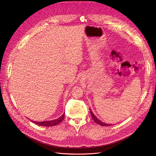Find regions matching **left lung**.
<instances>
[{
	"label": "left lung",
	"instance_id": "obj_1",
	"mask_svg": "<svg viewBox=\"0 0 156 156\" xmlns=\"http://www.w3.org/2000/svg\"><path fill=\"white\" fill-rule=\"evenodd\" d=\"M90 113H91V117H92V119H93V120H94L96 123H98V124H99V125H101V126H111V125H112L111 124H107V123H104V122L100 121V120L93 114V113L92 112V111H91V110L90 108Z\"/></svg>",
	"mask_w": 156,
	"mask_h": 156
}]
</instances>
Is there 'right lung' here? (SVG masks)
<instances>
[{
  "label": "right lung",
  "mask_w": 156,
  "mask_h": 156,
  "mask_svg": "<svg viewBox=\"0 0 156 156\" xmlns=\"http://www.w3.org/2000/svg\"><path fill=\"white\" fill-rule=\"evenodd\" d=\"M64 116H65V114H63L59 118H58L57 119H55L54 120H51V121L35 122V121L31 120V122H33V123H36V125H39V126H52L57 125L59 124L60 122H62V120L64 119Z\"/></svg>",
  "instance_id": "add662e5"
}]
</instances>
